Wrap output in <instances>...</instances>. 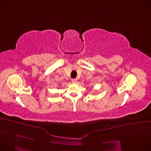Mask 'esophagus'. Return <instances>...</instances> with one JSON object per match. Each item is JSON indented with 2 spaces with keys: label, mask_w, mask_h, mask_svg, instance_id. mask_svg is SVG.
Here are the masks:
<instances>
[{
  "label": "esophagus",
  "mask_w": 151,
  "mask_h": 151,
  "mask_svg": "<svg viewBox=\"0 0 151 151\" xmlns=\"http://www.w3.org/2000/svg\"><path fill=\"white\" fill-rule=\"evenodd\" d=\"M72 81L73 82H76L77 81V79H75V78H73V79H72Z\"/></svg>",
  "instance_id": "esophagus-1"
}]
</instances>
